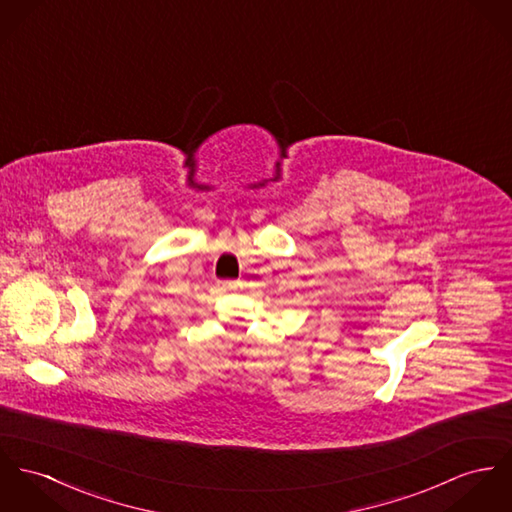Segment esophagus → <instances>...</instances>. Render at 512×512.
Listing matches in <instances>:
<instances>
[{"instance_id": "34e87169", "label": "esophagus", "mask_w": 512, "mask_h": 512, "mask_svg": "<svg viewBox=\"0 0 512 512\" xmlns=\"http://www.w3.org/2000/svg\"><path fill=\"white\" fill-rule=\"evenodd\" d=\"M222 288H224L226 292H234V290L239 288V282H237V280H224V282H222Z\"/></svg>"}]
</instances>
